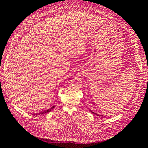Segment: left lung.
I'll use <instances>...</instances> for the list:
<instances>
[{"label":"left lung","instance_id":"8db88e82","mask_svg":"<svg viewBox=\"0 0 148 148\" xmlns=\"http://www.w3.org/2000/svg\"><path fill=\"white\" fill-rule=\"evenodd\" d=\"M92 113H94V114H95V115H99V116H101V115H99V114H95V113H94V112H92V111H91Z\"/></svg>","mask_w":148,"mask_h":148}]
</instances>
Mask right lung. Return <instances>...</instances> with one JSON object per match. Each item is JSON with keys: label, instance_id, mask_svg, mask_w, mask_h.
<instances>
[{"label": "right lung", "instance_id": "add662e5", "mask_svg": "<svg viewBox=\"0 0 148 148\" xmlns=\"http://www.w3.org/2000/svg\"><path fill=\"white\" fill-rule=\"evenodd\" d=\"M55 107V106H52L51 108H50L49 109H48V110H45L44 111H43V112H38V113H37V114H34V115H37V114H38V115H40V114H46V113H48V112H50V111H51V110H53V108Z\"/></svg>", "mask_w": 148, "mask_h": 148}]
</instances>
